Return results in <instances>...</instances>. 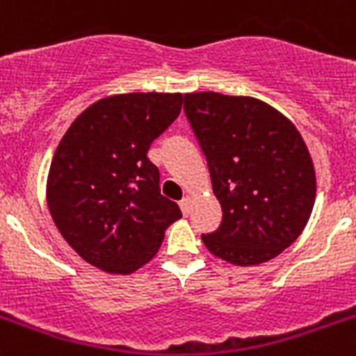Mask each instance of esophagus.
<instances>
[{
    "label": "esophagus",
    "mask_w": 356,
    "mask_h": 356,
    "mask_svg": "<svg viewBox=\"0 0 356 356\" xmlns=\"http://www.w3.org/2000/svg\"><path fill=\"white\" fill-rule=\"evenodd\" d=\"M191 204H193L191 196H184V198H181L180 207H181V211H184V215H189V213H191Z\"/></svg>",
    "instance_id": "1"
}]
</instances>
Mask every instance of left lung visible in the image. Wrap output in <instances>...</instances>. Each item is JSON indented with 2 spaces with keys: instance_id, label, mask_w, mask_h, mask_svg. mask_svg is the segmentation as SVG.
Returning <instances> with one entry per match:
<instances>
[{
  "instance_id": "1",
  "label": "left lung",
  "mask_w": 356,
  "mask_h": 356,
  "mask_svg": "<svg viewBox=\"0 0 356 356\" xmlns=\"http://www.w3.org/2000/svg\"><path fill=\"white\" fill-rule=\"evenodd\" d=\"M186 115L206 156L222 222L206 248L237 266L266 263L300 237L316 200V175L291 119L264 101L186 93Z\"/></svg>"
}]
</instances>
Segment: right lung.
<instances>
[{"mask_svg": "<svg viewBox=\"0 0 356 356\" xmlns=\"http://www.w3.org/2000/svg\"><path fill=\"white\" fill-rule=\"evenodd\" d=\"M181 93H119L71 123L47 175V207L64 241L108 274H132L154 257L181 217L160 193L150 143L180 115Z\"/></svg>", "mask_w": 356, "mask_h": 356, "instance_id": "add662e5", "label": "right lung"}]
</instances>
